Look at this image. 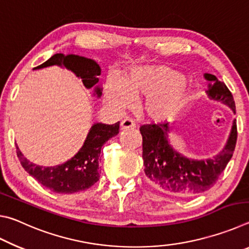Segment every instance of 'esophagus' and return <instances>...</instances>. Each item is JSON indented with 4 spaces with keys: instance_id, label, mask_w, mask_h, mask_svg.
<instances>
[{
    "instance_id": "esophagus-1",
    "label": "esophagus",
    "mask_w": 249,
    "mask_h": 249,
    "mask_svg": "<svg viewBox=\"0 0 249 249\" xmlns=\"http://www.w3.org/2000/svg\"><path fill=\"white\" fill-rule=\"evenodd\" d=\"M135 127V123L133 120L130 119H125L121 122V128L122 129H128V128H134Z\"/></svg>"
}]
</instances>
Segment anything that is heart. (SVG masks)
<instances>
[{
	"label": "heart",
	"mask_w": 249,
	"mask_h": 249,
	"mask_svg": "<svg viewBox=\"0 0 249 249\" xmlns=\"http://www.w3.org/2000/svg\"><path fill=\"white\" fill-rule=\"evenodd\" d=\"M144 96V115L161 123L172 121L184 111L192 101L193 90L185 75L165 66L135 67L121 81L109 79L105 89V100L117 109L128 107L133 99Z\"/></svg>",
	"instance_id": "heart-1"
}]
</instances>
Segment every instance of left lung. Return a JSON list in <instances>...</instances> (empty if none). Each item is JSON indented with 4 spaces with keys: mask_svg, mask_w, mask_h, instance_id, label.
<instances>
[{
    "mask_svg": "<svg viewBox=\"0 0 249 249\" xmlns=\"http://www.w3.org/2000/svg\"><path fill=\"white\" fill-rule=\"evenodd\" d=\"M209 81L210 100L217 101L235 113V101L224 82L214 74L204 73ZM145 174L151 185L159 191L177 196H193L208 191L216 182L233 156L237 141V125L233 121L226 144L213 158L196 160L184 157L169 144V122L141 126Z\"/></svg>",
    "mask_w": 249,
    "mask_h": 249,
    "instance_id": "obj_1",
    "label": "left lung"
}]
</instances>
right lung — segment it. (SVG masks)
Listing matches in <instances>:
<instances>
[{
    "mask_svg": "<svg viewBox=\"0 0 249 249\" xmlns=\"http://www.w3.org/2000/svg\"><path fill=\"white\" fill-rule=\"evenodd\" d=\"M50 66L65 67L72 71L78 78H81L87 89L94 87V95L98 98L102 95V89L96 86L99 82L98 77L101 74V68L92 59L78 54L56 53L44 64L34 68V70ZM119 129L120 122L112 125L94 124L78 153L68 161L58 166L43 167L35 165L24 157L18 146L16 153L20 165L40 184L53 192L69 195L89 189L100 179L99 160L101 149L104 142L119 134Z\"/></svg>",
    "mask_w": 249,
    "mask_h": 249,
    "instance_id": "obj_1",
    "label": "right lung"
}]
</instances>
